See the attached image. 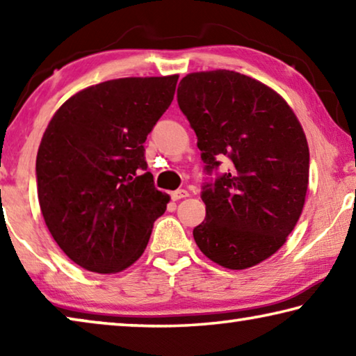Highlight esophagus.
<instances>
[{
	"mask_svg": "<svg viewBox=\"0 0 356 356\" xmlns=\"http://www.w3.org/2000/svg\"><path fill=\"white\" fill-rule=\"evenodd\" d=\"M170 196H171L172 201H179V200H184V197L188 196V191H186V190H176V191H172Z\"/></svg>",
	"mask_w": 356,
	"mask_h": 356,
	"instance_id": "esophagus-1",
	"label": "esophagus"
}]
</instances>
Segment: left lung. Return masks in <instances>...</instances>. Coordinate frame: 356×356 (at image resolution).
Returning <instances> with one entry per match:
<instances>
[{"instance_id": "1", "label": "left lung", "mask_w": 356, "mask_h": 356, "mask_svg": "<svg viewBox=\"0 0 356 356\" xmlns=\"http://www.w3.org/2000/svg\"><path fill=\"white\" fill-rule=\"evenodd\" d=\"M177 104L206 163V220L193 229L210 261L243 270L284 245L305 206L309 149L286 100L232 70L184 76ZM229 160L226 173L218 170Z\"/></svg>"}]
</instances>
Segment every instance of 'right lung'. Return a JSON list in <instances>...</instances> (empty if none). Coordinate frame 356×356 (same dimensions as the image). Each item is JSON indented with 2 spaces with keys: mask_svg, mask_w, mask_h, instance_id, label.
I'll use <instances>...</instances> for the list:
<instances>
[{
  "mask_svg": "<svg viewBox=\"0 0 356 356\" xmlns=\"http://www.w3.org/2000/svg\"><path fill=\"white\" fill-rule=\"evenodd\" d=\"M179 76L119 78L83 89L50 120L35 160L48 231L95 273L130 267L170 196L146 172L144 141L170 108Z\"/></svg>",
  "mask_w": 356,
  "mask_h": 356,
  "instance_id": "right-lung-1",
  "label": "right lung"
}]
</instances>
